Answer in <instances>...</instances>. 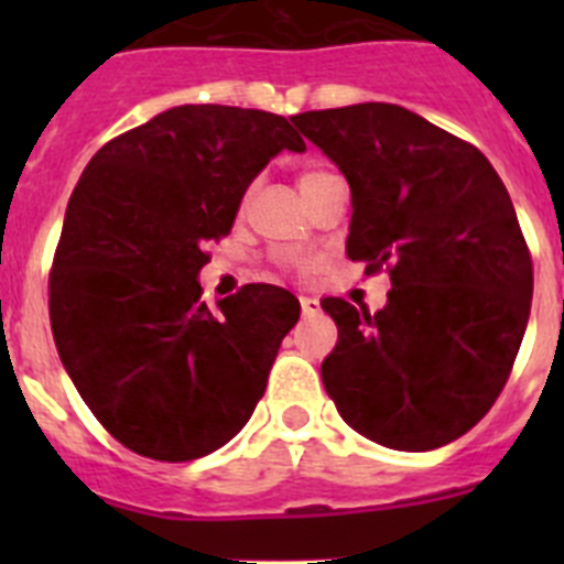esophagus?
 Listing matches in <instances>:
<instances>
[{"mask_svg":"<svg viewBox=\"0 0 564 564\" xmlns=\"http://www.w3.org/2000/svg\"><path fill=\"white\" fill-rule=\"evenodd\" d=\"M299 302H302V316H316V313L322 311L318 299H313V296H302Z\"/></svg>","mask_w":564,"mask_h":564,"instance_id":"esophagus-1","label":"esophagus"}]
</instances>
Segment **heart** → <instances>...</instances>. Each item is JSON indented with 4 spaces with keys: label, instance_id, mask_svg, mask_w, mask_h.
<instances>
[{
    "label": "heart",
    "instance_id": "obj_1",
    "mask_svg": "<svg viewBox=\"0 0 564 564\" xmlns=\"http://www.w3.org/2000/svg\"><path fill=\"white\" fill-rule=\"evenodd\" d=\"M330 172H325V169H305V172L299 174V188H302V194L307 192L311 186H316L322 177H327Z\"/></svg>",
    "mask_w": 564,
    "mask_h": 564
}]
</instances>
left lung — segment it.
<instances>
[{"label":"left lung","mask_w":564,"mask_h":564,"mask_svg":"<svg viewBox=\"0 0 564 564\" xmlns=\"http://www.w3.org/2000/svg\"><path fill=\"white\" fill-rule=\"evenodd\" d=\"M350 183L347 257L390 273L378 313L322 299L338 327L322 381L358 435L430 452L466 435L506 387L534 265L486 154L395 104L291 118Z\"/></svg>","instance_id":"obj_1"}]
</instances>
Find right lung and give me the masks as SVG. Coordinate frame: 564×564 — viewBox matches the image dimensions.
I'll return each mask as SVG.
<instances>
[{
    "label": "right lung",
    "mask_w": 564,
    "mask_h": 564,
    "mask_svg": "<svg viewBox=\"0 0 564 564\" xmlns=\"http://www.w3.org/2000/svg\"><path fill=\"white\" fill-rule=\"evenodd\" d=\"M305 152L288 118L186 104L104 143L67 203L50 325L104 430L186 463L237 435L299 322L293 293L246 285L208 307L197 273L273 154Z\"/></svg>",
    "instance_id": "obj_1"
}]
</instances>
